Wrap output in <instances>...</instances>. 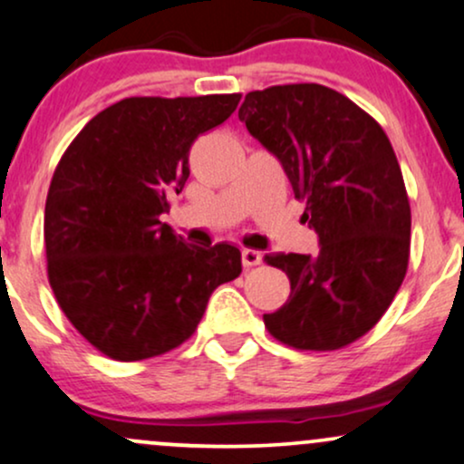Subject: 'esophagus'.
I'll use <instances>...</instances> for the list:
<instances>
[{
    "mask_svg": "<svg viewBox=\"0 0 464 464\" xmlns=\"http://www.w3.org/2000/svg\"><path fill=\"white\" fill-rule=\"evenodd\" d=\"M241 260H243V266H256L263 263V254L256 252V249H243Z\"/></svg>",
    "mask_w": 464,
    "mask_h": 464,
    "instance_id": "esophagus-1",
    "label": "esophagus"
}]
</instances>
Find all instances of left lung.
Returning <instances> with one entry per match:
<instances>
[{"mask_svg":"<svg viewBox=\"0 0 464 464\" xmlns=\"http://www.w3.org/2000/svg\"><path fill=\"white\" fill-rule=\"evenodd\" d=\"M238 119L282 162L321 243L317 256H265L291 280L265 328L293 350L347 347L382 319L411 258V201L393 145L350 97L313 82L247 92Z\"/></svg>","mask_w":464,"mask_h":464,"instance_id":"obj_1","label":"left lung"}]
</instances>
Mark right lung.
<instances>
[{
    "mask_svg": "<svg viewBox=\"0 0 464 464\" xmlns=\"http://www.w3.org/2000/svg\"><path fill=\"white\" fill-rule=\"evenodd\" d=\"M241 92L125 97L91 119L60 158L45 201L47 277L64 317L95 350L134 362L182 345L241 252L184 243L160 221L188 179L195 139Z\"/></svg>",
    "mask_w": 464,
    "mask_h": 464,
    "instance_id": "add662e5",
    "label": "right lung"
}]
</instances>
